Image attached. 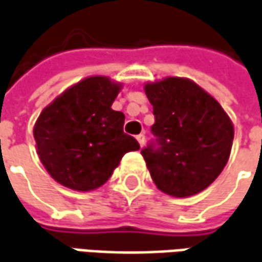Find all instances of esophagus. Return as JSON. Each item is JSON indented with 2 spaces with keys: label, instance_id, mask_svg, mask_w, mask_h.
<instances>
[{
  "label": "esophagus",
  "instance_id": "34e87169",
  "mask_svg": "<svg viewBox=\"0 0 262 262\" xmlns=\"http://www.w3.org/2000/svg\"><path fill=\"white\" fill-rule=\"evenodd\" d=\"M136 139H138L139 145H140V146H142V147H143V145H145V142H146L145 133H140V135H138V136H136Z\"/></svg>",
  "mask_w": 262,
  "mask_h": 262
}]
</instances>
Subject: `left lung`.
<instances>
[{"mask_svg":"<svg viewBox=\"0 0 262 262\" xmlns=\"http://www.w3.org/2000/svg\"><path fill=\"white\" fill-rule=\"evenodd\" d=\"M156 140L142 149L155 185L176 198L206 189L229 159L234 126L221 104L189 79L147 83Z\"/></svg>","mask_w":262,"mask_h":262,"instance_id":"obj_1","label":"left lung"}]
</instances>
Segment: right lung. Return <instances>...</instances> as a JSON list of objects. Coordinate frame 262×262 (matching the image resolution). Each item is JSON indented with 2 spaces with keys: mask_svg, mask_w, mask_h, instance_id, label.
Returning <instances> with one entry per match:
<instances>
[{
  "mask_svg": "<svg viewBox=\"0 0 262 262\" xmlns=\"http://www.w3.org/2000/svg\"><path fill=\"white\" fill-rule=\"evenodd\" d=\"M120 89L104 76L87 77L40 113L34 126L37 154L58 183L74 191L97 189L124 154L140 147L123 132V113L112 108Z\"/></svg>",
  "mask_w": 262,
  "mask_h": 262,
  "instance_id": "right-lung-1",
  "label": "right lung"
}]
</instances>
